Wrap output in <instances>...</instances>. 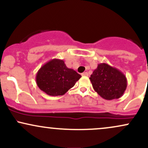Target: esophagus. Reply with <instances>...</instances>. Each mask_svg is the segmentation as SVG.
Instances as JSON below:
<instances>
[{
    "label": "esophagus",
    "mask_w": 148,
    "mask_h": 148,
    "mask_svg": "<svg viewBox=\"0 0 148 148\" xmlns=\"http://www.w3.org/2000/svg\"><path fill=\"white\" fill-rule=\"evenodd\" d=\"M81 75H82L83 76H88V72H84L81 74Z\"/></svg>",
    "instance_id": "obj_1"
}]
</instances>
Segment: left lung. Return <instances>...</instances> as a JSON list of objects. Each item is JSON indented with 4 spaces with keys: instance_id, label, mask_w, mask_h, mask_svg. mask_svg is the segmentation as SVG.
<instances>
[{
    "instance_id": "1",
    "label": "left lung",
    "mask_w": 148,
    "mask_h": 148,
    "mask_svg": "<svg viewBox=\"0 0 148 148\" xmlns=\"http://www.w3.org/2000/svg\"><path fill=\"white\" fill-rule=\"evenodd\" d=\"M95 91L106 100L121 97L127 86L126 76L107 63L98 64L90 77Z\"/></svg>"
}]
</instances>
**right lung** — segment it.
<instances>
[{"label":"right lung","instance_id":"add662e5","mask_svg":"<svg viewBox=\"0 0 148 148\" xmlns=\"http://www.w3.org/2000/svg\"><path fill=\"white\" fill-rule=\"evenodd\" d=\"M81 77L76 71L68 68L63 60L54 58L40 67L35 80L39 88L46 94L60 96L65 94Z\"/></svg>","mask_w":148,"mask_h":148}]
</instances>
